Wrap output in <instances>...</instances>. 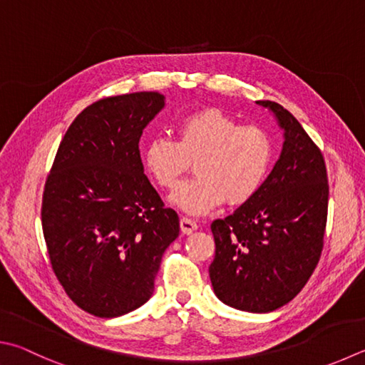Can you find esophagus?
Masks as SVG:
<instances>
[{"instance_id": "34e87169", "label": "esophagus", "mask_w": 365, "mask_h": 365, "mask_svg": "<svg viewBox=\"0 0 365 365\" xmlns=\"http://www.w3.org/2000/svg\"><path fill=\"white\" fill-rule=\"evenodd\" d=\"M180 228L183 235H191L193 231L197 230V223L195 220H191L188 217H183L180 220Z\"/></svg>"}]
</instances>
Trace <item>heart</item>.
<instances>
[{
  "label": "heart",
  "instance_id": "1",
  "mask_svg": "<svg viewBox=\"0 0 365 365\" xmlns=\"http://www.w3.org/2000/svg\"><path fill=\"white\" fill-rule=\"evenodd\" d=\"M195 161V178L178 185L170 196L177 209L202 215L227 201L246 204L258 195L274 163V143L267 130L240 125L218 108L182 118L175 140L153 137L142 150L147 174L161 188H174Z\"/></svg>",
  "mask_w": 365,
  "mask_h": 365
}]
</instances>
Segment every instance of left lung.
<instances>
[{
    "mask_svg": "<svg viewBox=\"0 0 365 365\" xmlns=\"http://www.w3.org/2000/svg\"><path fill=\"white\" fill-rule=\"evenodd\" d=\"M257 103L282 129V150L254 200L210 225L209 276L225 304L269 313L297 297L319 262L329 185L322 153L294 115L276 102Z\"/></svg>",
    "mask_w": 365,
    "mask_h": 365,
    "instance_id": "1",
    "label": "left lung"
}]
</instances>
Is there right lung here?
<instances>
[{"instance_id": "add662e5", "label": "right lung", "mask_w": 365, "mask_h": 365, "mask_svg": "<svg viewBox=\"0 0 365 365\" xmlns=\"http://www.w3.org/2000/svg\"><path fill=\"white\" fill-rule=\"evenodd\" d=\"M164 105L158 92L89 105L63 135L46 180L41 222L52 269L71 300L97 317L150 300L163 254L180 231L138 150Z\"/></svg>"}]
</instances>
